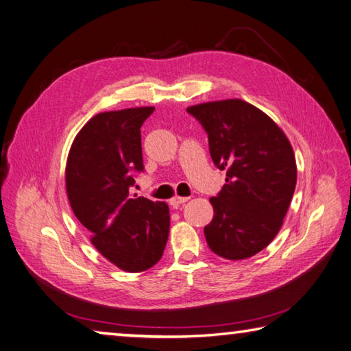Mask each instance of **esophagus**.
<instances>
[{
    "label": "esophagus",
    "mask_w": 351,
    "mask_h": 351,
    "mask_svg": "<svg viewBox=\"0 0 351 351\" xmlns=\"http://www.w3.org/2000/svg\"><path fill=\"white\" fill-rule=\"evenodd\" d=\"M187 201H189V197H186V196H175L170 199V206L173 208H178L181 204H186Z\"/></svg>",
    "instance_id": "34e87169"
}]
</instances>
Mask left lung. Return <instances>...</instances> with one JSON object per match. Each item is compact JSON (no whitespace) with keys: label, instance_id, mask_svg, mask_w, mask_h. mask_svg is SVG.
Returning <instances> with one entry per match:
<instances>
[{"label":"left lung","instance_id":"8db88e82","mask_svg":"<svg viewBox=\"0 0 351 351\" xmlns=\"http://www.w3.org/2000/svg\"><path fill=\"white\" fill-rule=\"evenodd\" d=\"M208 136L213 164L227 170L224 187L210 197L215 215L204 227L210 250L245 259L270 244L282 226L296 187L295 154L284 132L241 99L189 107Z\"/></svg>","mask_w":351,"mask_h":351}]
</instances>
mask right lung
Masks as SVG:
<instances>
[{"instance_id":"1","label":"right lung","mask_w":351,"mask_h":351,"mask_svg":"<svg viewBox=\"0 0 351 351\" xmlns=\"http://www.w3.org/2000/svg\"><path fill=\"white\" fill-rule=\"evenodd\" d=\"M155 107L98 113L82 127L66 165L67 197L95 248L121 270H149L170 230L169 206L129 195L144 171L141 125Z\"/></svg>"}]
</instances>
